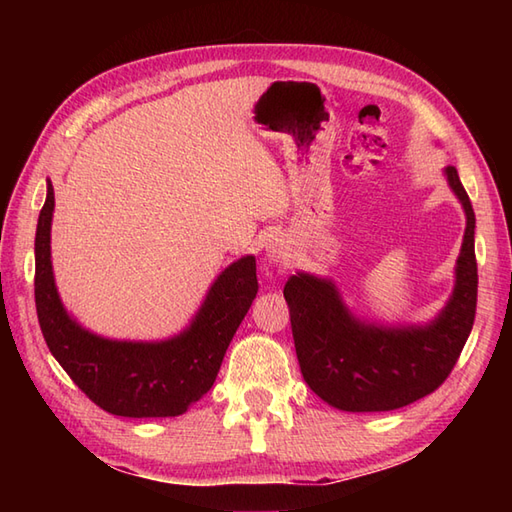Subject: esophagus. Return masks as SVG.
Wrapping results in <instances>:
<instances>
[{
    "mask_svg": "<svg viewBox=\"0 0 512 512\" xmlns=\"http://www.w3.org/2000/svg\"><path fill=\"white\" fill-rule=\"evenodd\" d=\"M270 259H273V262H286V257H288V253H286V248L281 246V244H273L270 246Z\"/></svg>",
    "mask_w": 512,
    "mask_h": 512,
    "instance_id": "34e87169",
    "label": "esophagus"
}]
</instances>
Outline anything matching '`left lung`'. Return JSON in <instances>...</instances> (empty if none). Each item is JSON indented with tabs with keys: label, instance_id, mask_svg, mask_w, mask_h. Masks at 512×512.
I'll use <instances>...</instances> for the list:
<instances>
[{
	"label": "left lung",
	"instance_id": "8db88e82",
	"mask_svg": "<svg viewBox=\"0 0 512 512\" xmlns=\"http://www.w3.org/2000/svg\"><path fill=\"white\" fill-rule=\"evenodd\" d=\"M451 189L466 213L455 290L427 328H383L352 319L336 288L312 275L284 286L303 380L343 411H391L436 391L458 363L477 308L475 213L458 169L447 167Z\"/></svg>",
	"mask_w": 512,
	"mask_h": 512
}]
</instances>
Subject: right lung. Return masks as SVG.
Returning a JSON list of instances; mask_svg holds the SVG:
<instances>
[{
  "instance_id": "obj_1",
  "label": "right lung",
  "mask_w": 512,
  "mask_h": 512,
  "mask_svg": "<svg viewBox=\"0 0 512 512\" xmlns=\"http://www.w3.org/2000/svg\"><path fill=\"white\" fill-rule=\"evenodd\" d=\"M54 191L39 213L35 237L37 317L52 356L74 385L103 411L123 418L180 416L215 383L235 330L259 284L255 257H242L217 277L187 332L160 343L110 341L76 325L63 310L50 262Z\"/></svg>"
}]
</instances>
